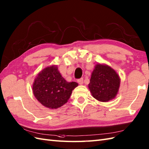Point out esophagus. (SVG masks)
<instances>
[{
    "label": "esophagus",
    "mask_w": 149,
    "mask_h": 149,
    "mask_svg": "<svg viewBox=\"0 0 149 149\" xmlns=\"http://www.w3.org/2000/svg\"><path fill=\"white\" fill-rule=\"evenodd\" d=\"M77 82L79 83V84L80 85H82L83 84V78H81V79H79L77 80Z\"/></svg>",
    "instance_id": "34e87169"
}]
</instances>
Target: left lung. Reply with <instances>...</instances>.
Wrapping results in <instances>:
<instances>
[{"label": "left lung", "mask_w": 149, "mask_h": 149, "mask_svg": "<svg viewBox=\"0 0 149 149\" xmlns=\"http://www.w3.org/2000/svg\"><path fill=\"white\" fill-rule=\"evenodd\" d=\"M120 84V79L116 71L108 65H95L92 72L89 89L98 101L107 102L116 98Z\"/></svg>", "instance_id": "left-lung-1"}]
</instances>
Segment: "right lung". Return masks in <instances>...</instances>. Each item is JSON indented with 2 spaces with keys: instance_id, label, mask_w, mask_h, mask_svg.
Returning <instances> with one entry per match:
<instances>
[{
  "instance_id": "right-lung-1",
  "label": "right lung",
  "mask_w": 149,
  "mask_h": 149,
  "mask_svg": "<svg viewBox=\"0 0 149 149\" xmlns=\"http://www.w3.org/2000/svg\"><path fill=\"white\" fill-rule=\"evenodd\" d=\"M78 84L67 82L62 77L56 65L42 69L32 85V91L41 104L49 109H57L65 104Z\"/></svg>"
}]
</instances>
